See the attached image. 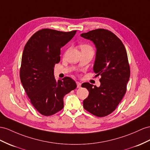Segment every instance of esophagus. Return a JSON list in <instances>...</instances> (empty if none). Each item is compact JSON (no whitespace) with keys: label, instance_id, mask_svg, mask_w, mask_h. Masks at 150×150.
<instances>
[{"label":"esophagus","instance_id":"esophagus-1","mask_svg":"<svg viewBox=\"0 0 150 150\" xmlns=\"http://www.w3.org/2000/svg\"><path fill=\"white\" fill-rule=\"evenodd\" d=\"M76 85H77V87L78 88H80V87H81V83L79 82H76Z\"/></svg>","mask_w":150,"mask_h":150}]
</instances>
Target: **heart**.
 <instances>
[{
  "instance_id": "1",
  "label": "heart",
  "mask_w": 150,
  "mask_h": 150,
  "mask_svg": "<svg viewBox=\"0 0 150 150\" xmlns=\"http://www.w3.org/2000/svg\"><path fill=\"white\" fill-rule=\"evenodd\" d=\"M80 49H81V50H83V49H91V50H93V47H92L90 45L86 44L80 45Z\"/></svg>"
}]
</instances>
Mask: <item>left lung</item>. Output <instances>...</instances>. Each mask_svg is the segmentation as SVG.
Here are the masks:
<instances>
[{
  "mask_svg": "<svg viewBox=\"0 0 150 150\" xmlns=\"http://www.w3.org/2000/svg\"><path fill=\"white\" fill-rule=\"evenodd\" d=\"M80 36L95 44L93 70L101 76L99 87L89 82L82 83L89 92L83 100V108L96 117H106L116 109L126 93L130 72L127 54L120 38L110 30L96 29Z\"/></svg>",
  "mask_w": 150,
  "mask_h": 150,
  "instance_id": "1",
  "label": "left lung"
}]
</instances>
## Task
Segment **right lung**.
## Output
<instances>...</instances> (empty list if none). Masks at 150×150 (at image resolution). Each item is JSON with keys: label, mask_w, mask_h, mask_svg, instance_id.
<instances>
[{"label": "right lung", "mask_w": 150, "mask_h": 150, "mask_svg": "<svg viewBox=\"0 0 150 150\" xmlns=\"http://www.w3.org/2000/svg\"><path fill=\"white\" fill-rule=\"evenodd\" d=\"M76 30L61 32L44 28L30 38L23 52L20 75L30 102L38 112L51 116L63 108V98L76 87L68 76L57 80L54 68L60 61V49Z\"/></svg>", "instance_id": "1"}]
</instances>
